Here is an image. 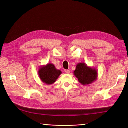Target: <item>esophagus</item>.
<instances>
[{"mask_svg":"<svg viewBox=\"0 0 128 128\" xmlns=\"http://www.w3.org/2000/svg\"><path fill=\"white\" fill-rule=\"evenodd\" d=\"M65 72L66 74H69V73H70V70H66Z\"/></svg>","mask_w":128,"mask_h":128,"instance_id":"34e87169","label":"esophagus"}]
</instances>
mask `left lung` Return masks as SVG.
Wrapping results in <instances>:
<instances>
[{
    "mask_svg": "<svg viewBox=\"0 0 128 128\" xmlns=\"http://www.w3.org/2000/svg\"><path fill=\"white\" fill-rule=\"evenodd\" d=\"M74 75L81 84L86 86L97 80L98 72L96 68L88 66L86 63L80 62L76 64Z\"/></svg>",
    "mask_w": 128,
    "mask_h": 128,
    "instance_id": "left-lung-1",
    "label": "left lung"
}]
</instances>
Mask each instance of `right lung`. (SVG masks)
I'll use <instances>...</instances> for the list:
<instances>
[{
    "label": "right lung",
    "mask_w": 128,
    "mask_h": 128,
    "mask_svg": "<svg viewBox=\"0 0 128 128\" xmlns=\"http://www.w3.org/2000/svg\"><path fill=\"white\" fill-rule=\"evenodd\" d=\"M62 74V72L57 69L53 64L48 63L38 68V74L42 82L51 85L56 82Z\"/></svg>",
    "instance_id": "obj_1"
}]
</instances>
